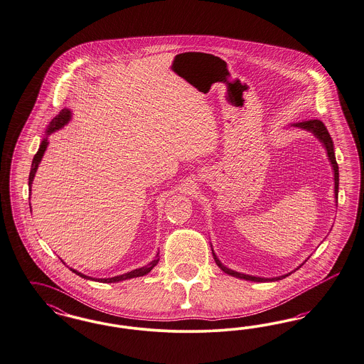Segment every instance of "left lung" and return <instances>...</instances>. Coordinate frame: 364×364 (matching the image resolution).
<instances>
[{
	"mask_svg": "<svg viewBox=\"0 0 364 364\" xmlns=\"http://www.w3.org/2000/svg\"><path fill=\"white\" fill-rule=\"evenodd\" d=\"M291 127H298V129H302V130L311 132V134H313V135L320 141L322 146L325 147L326 154H328V160L331 162L332 169H333V180H335V199L336 203H337V198H338V165H337V161H336L333 141H332V138H331L329 132L326 130L325 124H323L321 120H318V119H313V120H306V122L294 123V124H291ZM211 250H213L214 260L217 262V265H218L219 268H220L225 274L232 275V277H238V279H245V280H250V282H277V280H282V279L289 277V275H291V274L294 272V271H292V272H289V274H286V275L275 277H252V275H247V274H241V272H237V271H233V269L228 268L226 265H223V264L220 262V260H219L218 257H217V255L214 253V249H213V247H211ZM305 262H307V260H305ZM304 264H305V262H302L296 269H299ZM296 269H295V271H296Z\"/></svg>",
	"mask_w": 364,
	"mask_h": 364,
	"instance_id": "obj_1",
	"label": "left lung"
}]
</instances>
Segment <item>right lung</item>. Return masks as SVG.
<instances>
[{
	"mask_svg": "<svg viewBox=\"0 0 364 364\" xmlns=\"http://www.w3.org/2000/svg\"><path fill=\"white\" fill-rule=\"evenodd\" d=\"M70 119H72V111L68 109V108H63V109L59 112L58 115L50 122V124H48V127H47V130H46V136H44L43 141L41 142L39 150H38V153L33 156V160H32L31 172H29L28 177L29 193H31V187H32L33 177L36 175V171H38V168H39V164H41V161L43 159L44 151H46V149H47V146H48V141H47L48 135H51V134L55 132V131L60 130L65 124H68V123L70 122ZM29 208H31V204H29ZM159 262H160V256H159V253H157L156 257H154L151 262H149V264H146L144 267H141V268L132 269L130 272L123 274V275H117V277H105V279L87 277V275H84V274L75 271L73 268H70V271H73L75 275L84 277V279H87V280H95V282H102V283H117V282L127 280V279H132V277H145V275H147V274L159 264ZM62 262H63V260H62ZM63 264H65V262H63Z\"/></svg>",
	"mask_w": 364,
	"mask_h": 364,
	"instance_id": "add662e5",
	"label": "right lung"
}]
</instances>
